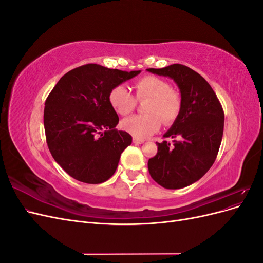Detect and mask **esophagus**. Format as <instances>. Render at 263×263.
<instances>
[{"mask_svg":"<svg viewBox=\"0 0 263 263\" xmlns=\"http://www.w3.org/2000/svg\"><path fill=\"white\" fill-rule=\"evenodd\" d=\"M133 142H134L135 145H141V144H144V140L137 139V138H134V139H133Z\"/></svg>","mask_w":263,"mask_h":263,"instance_id":"obj_1","label":"esophagus"}]
</instances>
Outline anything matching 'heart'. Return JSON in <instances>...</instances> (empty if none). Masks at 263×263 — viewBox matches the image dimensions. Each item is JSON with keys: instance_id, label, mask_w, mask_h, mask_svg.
<instances>
[{"instance_id": "heart-1", "label": "heart", "mask_w": 263, "mask_h": 263, "mask_svg": "<svg viewBox=\"0 0 263 263\" xmlns=\"http://www.w3.org/2000/svg\"><path fill=\"white\" fill-rule=\"evenodd\" d=\"M136 99H149L145 106L146 115H135L125 118L122 128L137 139L148 138L161 127V120L165 125L172 124L178 118L182 100L178 91L170 89L169 83L160 78L146 76L135 84ZM108 102L115 112L125 116L136 107V100L124 85L113 87L108 95Z\"/></svg>"}]
</instances>
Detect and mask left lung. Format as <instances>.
<instances>
[{
  "instance_id": "left-lung-1",
  "label": "left lung",
  "mask_w": 263,
  "mask_h": 263,
  "mask_svg": "<svg viewBox=\"0 0 263 263\" xmlns=\"http://www.w3.org/2000/svg\"><path fill=\"white\" fill-rule=\"evenodd\" d=\"M148 72L168 77L178 85L182 107L163 137L178 138L173 145L157 142L158 153L149 159L151 178L164 189L193 184L210 170L217 157L224 132L222 107L205 79L186 66L171 65Z\"/></svg>"
}]
</instances>
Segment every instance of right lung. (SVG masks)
Returning <instances> with one entry per match:
<instances>
[{"label": "right lung", "instance_id": "right-lung-1", "mask_svg": "<svg viewBox=\"0 0 263 263\" xmlns=\"http://www.w3.org/2000/svg\"><path fill=\"white\" fill-rule=\"evenodd\" d=\"M139 73L89 63L69 71L54 85L45 103L46 139L55 162L70 177L99 184L115 173L133 138L115 128L118 115L108 95Z\"/></svg>", "mask_w": 263, "mask_h": 263}]
</instances>
